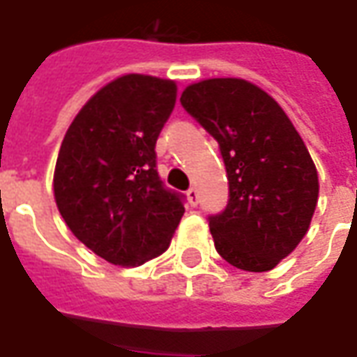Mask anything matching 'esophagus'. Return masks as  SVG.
Instances as JSON below:
<instances>
[{
  "mask_svg": "<svg viewBox=\"0 0 357 357\" xmlns=\"http://www.w3.org/2000/svg\"><path fill=\"white\" fill-rule=\"evenodd\" d=\"M188 199H189V203H191L193 207L197 205V201H199V191H197V188H189V189H188Z\"/></svg>",
  "mask_w": 357,
  "mask_h": 357,
  "instance_id": "34e87169",
  "label": "esophagus"
}]
</instances>
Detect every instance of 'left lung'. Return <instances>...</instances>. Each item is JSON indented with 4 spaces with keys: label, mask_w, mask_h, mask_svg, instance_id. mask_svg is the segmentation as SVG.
Instances as JSON below:
<instances>
[{
    "label": "left lung",
    "mask_w": 357,
    "mask_h": 357,
    "mask_svg": "<svg viewBox=\"0 0 357 357\" xmlns=\"http://www.w3.org/2000/svg\"><path fill=\"white\" fill-rule=\"evenodd\" d=\"M179 101L219 142L227 168V209L209 217L215 248L238 270H273L307 234L319 201L303 138L273 97L240 77L191 84Z\"/></svg>",
    "instance_id": "1"
}]
</instances>
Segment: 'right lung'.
I'll use <instances>...</instances> for the list:
<instances>
[{"instance_id": "obj_1", "label": "right lung", "mask_w": 357, "mask_h": 357, "mask_svg": "<svg viewBox=\"0 0 357 357\" xmlns=\"http://www.w3.org/2000/svg\"><path fill=\"white\" fill-rule=\"evenodd\" d=\"M172 79L127 74L101 87L66 130L54 169L56 207L99 258L140 266L166 252L183 195L156 169V140L174 111Z\"/></svg>"}]
</instances>
